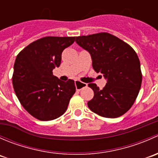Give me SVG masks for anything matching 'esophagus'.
I'll list each match as a JSON object with an SVG mask.
<instances>
[{
    "instance_id": "esophagus-1",
    "label": "esophagus",
    "mask_w": 158,
    "mask_h": 158,
    "mask_svg": "<svg viewBox=\"0 0 158 158\" xmlns=\"http://www.w3.org/2000/svg\"><path fill=\"white\" fill-rule=\"evenodd\" d=\"M75 85H76V88L77 91H80L82 88L87 86V84L83 83V82H81L80 81H78V80L75 81Z\"/></svg>"
}]
</instances>
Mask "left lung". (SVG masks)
<instances>
[{
    "label": "left lung",
    "instance_id": "obj_1",
    "mask_svg": "<svg viewBox=\"0 0 158 158\" xmlns=\"http://www.w3.org/2000/svg\"><path fill=\"white\" fill-rule=\"evenodd\" d=\"M78 45L90 53L92 67L107 83L102 89L89 83L94 97L88 102L91 111L105 118L123 115L133 106L142 82L140 60L127 43L109 33L76 36Z\"/></svg>",
    "mask_w": 158,
    "mask_h": 158
}]
</instances>
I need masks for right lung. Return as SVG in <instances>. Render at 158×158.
Returning <instances> with one entry per match:
<instances>
[{
	"label": "right lung",
	"mask_w": 158,
	"mask_h": 158,
	"mask_svg": "<svg viewBox=\"0 0 158 158\" xmlns=\"http://www.w3.org/2000/svg\"><path fill=\"white\" fill-rule=\"evenodd\" d=\"M75 36H45L22 49L14 66V92L25 110L35 118L50 121L65 113L76 92L75 82H63L52 75L61 63L62 52Z\"/></svg>",
	"instance_id": "obj_1"
}]
</instances>
